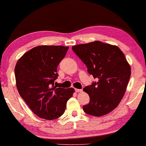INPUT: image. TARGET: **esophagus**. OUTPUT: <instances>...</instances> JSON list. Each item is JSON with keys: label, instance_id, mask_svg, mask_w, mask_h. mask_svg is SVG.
Segmentation results:
<instances>
[{"label": "esophagus", "instance_id": "1", "mask_svg": "<svg viewBox=\"0 0 146 146\" xmlns=\"http://www.w3.org/2000/svg\"><path fill=\"white\" fill-rule=\"evenodd\" d=\"M75 92H82V90L75 88Z\"/></svg>", "mask_w": 146, "mask_h": 146}]
</instances>
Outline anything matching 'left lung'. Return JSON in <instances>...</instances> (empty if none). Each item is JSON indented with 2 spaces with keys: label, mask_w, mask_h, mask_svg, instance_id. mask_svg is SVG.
<instances>
[{
  "label": "left lung",
  "mask_w": 146,
  "mask_h": 146,
  "mask_svg": "<svg viewBox=\"0 0 146 146\" xmlns=\"http://www.w3.org/2000/svg\"><path fill=\"white\" fill-rule=\"evenodd\" d=\"M72 49L97 80L84 88L90 102L83 106V110L97 117L110 113L123 98L131 76L124 54L116 46L100 41L74 46Z\"/></svg>",
  "instance_id": "8db88e82"
}]
</instances>
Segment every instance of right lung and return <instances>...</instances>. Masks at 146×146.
<instances>
[{
    "label": "right lung",
    "instance_id": "1",
    "mask_svg": "<svg viewBox=\"0 0 146 146\" xmlns=\"http://www.w3.org/2000/svg\"><path fill=\"white\" fill-rule=\"evenodd\" d=\"M69 47L39 46L22 56L15 68L19 94L37 116L51 120L64 113L67 101L72 96V88L54 86L58 76L57 67Z\"/></svg>",
    "mask_w": 146,
    "mask_h": 146
}]
</instances>
